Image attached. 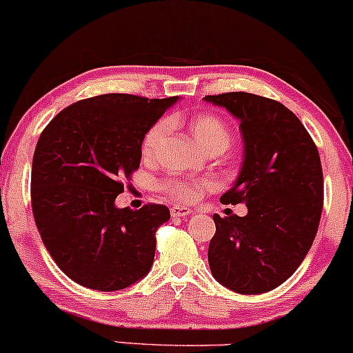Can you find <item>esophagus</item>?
Masks as SVG:
<instances>
[{"label":"esophagus","instance_id":"1","mask_svg":"<svg viewBox=\"0 0 353 353\" xmlns=\"http://www.w3.org/2000/svg\"><path fill=\"white\" fill-rule=\"evenodd\" d=\"M170 213H172V216H188L190 213H192V208L180 207V205H173V207L170 208Z\"/></svg>","mask_w":353,"mask_h":353}]
</instances>
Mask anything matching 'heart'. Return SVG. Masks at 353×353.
I'll return each instance as SVG.
<instances>
[{"instance_id":"heart-1","label":"heart","mask_w":353,"mask_h":353,"mask_svg":"<svg viewBox=\"0 0 353 353\" xmlns=\"http://www.w3.org/2000/svg\"><path fill=\"white\" fill-rule=\"evenodd\" d=\"M170 121L158 120L146 130L141 138V155L145 160H152L157 157L168 132ZM190 132L196 143L207 152H225L232 143V130L223 118L213 113H200L190 120ZM210 188V183L205 180H190V178H166L161 183V190L168 196L180 201H193L203 190Z\"/></svg>"}]
</instances>
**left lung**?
Instances as JSON below:
<instances>
[{"mask_svg": "<svg viewBox=\"0 0 353 353\" xmlns=\"http://www.w3.org/2000/svg\"><path fill=\"white\" fill-rule=\"evenodd\" d=\"M205 100L240 120L243 165L220 201L248 208L245 216L213 215L210 270L236 294H265L294 275L315 240L323 207L319 150L280 101L245 91Z\"/></svg>", "mask_w": 353, "mask_h": 353, "instance_id": "1", "label": "left lung"}]
</instances>
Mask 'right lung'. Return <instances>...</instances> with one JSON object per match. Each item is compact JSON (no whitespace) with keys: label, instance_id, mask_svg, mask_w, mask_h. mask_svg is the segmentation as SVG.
Here are the masks:
<instances>
[{"label":"right lung","instance_id":"obj_1","mask_svg":"<svg viewBox=\"0 0 353 353\" xmlns=\"http://www.w3.org/2000/svg\"><path fill=\"white\" fill-rule=\"evenodd\" d=\"M178 100L126 93L86 98L46 125L31 168L34 223L51 259L73 282L123 290L152 268L165 205L117 208L123 180L140 168L141 138Z\"/></svg>","mask_w":353,"mask_h":353}]
</instances>
